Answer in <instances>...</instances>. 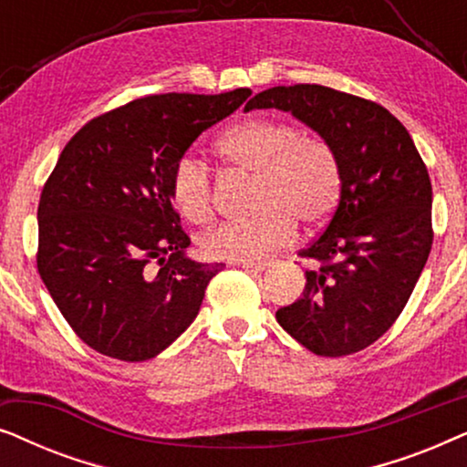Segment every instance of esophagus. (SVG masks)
Here are the masks:
<instances>
[{"mask_svg": "<svg viewBox=\"0 0 467 467\" xmlns=\"http://www.w3.org/2000/svg\"><path fill=\"white\" fill-rule=\"evenodd\" d=\"M238 265L244 267V270H251V272H264L270 264H267V261H240Z\"/></svg>", "mask_w": 467, "mask_h": 467, "instance_id": "obj_1", "label": "esophagus"}]
</instances>
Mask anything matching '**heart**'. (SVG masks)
Segmentation results:
<instances>
[{
    "label": "heart",
    "mask_w": 467,
    "mask_h": 467,
    "mask_svg": "<svg viewBox=\"0 0 467 467\" xmlns=\"http://www.w3.org/2000/svg\"><path fill=\"white\" fill-rule=\"evenodd\" d=\"M216 152L232 170L254 176L253 216L229 221L202 235V253L221 261H251L291 238L293 225L306 232L334 214L342 191L336 152L321 138L304 136L276 119H246L225 131ZM170 195L184 219L202 225L214 214V187L206 165L193 155L176 159Z\"/></svg>",
    "instance_id": "b5f03b06"
}]
</instances>
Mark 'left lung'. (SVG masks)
Here are the masks:
<instances>
[{
    "label": "left lung",
    "mask_w": 467,
    "mask_h": 467,
    "mask_svg": "<svg viewBox=\"0 0 467 467\" xmlns=\"http://www.w3.org/2000/svg\"><path fill=\"white\" fill-rule=\"evenodd\" d=\"M312 127L342 170L340 202L299 251L306 289L283 306L286 334L323 357L359 353L401 315L430 257L431 181L406 127L387 108L321 85L272 87L248 101Z\"/></svg>",
    "instance_id": "1"
}]
</instances>
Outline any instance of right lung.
Listing matches in <instances>:
<instances>
[{"mask_svg":"<svg viewBox=\"0 0 467 467\" xmlns=\"http://www.w3.org/2000/svg\"><path fill=\"white\" fill-rule=\"evenodd\" d=\"M248 95H146L91 119L63 149L37 203V272L98 353L152 359L200 312L223 264L184 257L191 238L171 206L170 174Z\"/></svg>","mask_w":467,"mask_h":467,"instance_id":"obj_1","label":"right lung"}]
</instances>
